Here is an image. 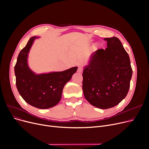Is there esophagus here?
<instances>
[{"instance_id": "1", "label": "esophagus", "mask_w": 149, "mask_h": 149, "mask_svg": "<svg viewBox=\"0 0 149 149\" xmlns=\"http://www.w3.org/2000/svg\"><path fill=\"white\" fill-rule=\"evenodd\" d=\"M83 72V68L81 67H79L78 68V69H77V72L79 73H81Z\"/></svg>"}]
</instances>
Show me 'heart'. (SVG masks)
<instances>
[{
	"label": "heart",
	"instance_id": "obj_1",
	"mask_svg": "<svg viewBox=\"0 0 149 149\" xmlns=\"http://www.w3.org/2000/svg\"><path fill=\"white\" fill-rule=\"evenodd\" d=\"M100 47V44L98 43H96L94 45H93V48L94 49H97L98 48Z\"/></svg>",
	"mask_w": 149,
	"mask_h": 149
}]
</instances>
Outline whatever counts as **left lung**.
Instances as JSON below:
<instances>
[{
  "instance_id": "1",
  "label": "left lung",
  "mask_w": 149,
  "mask_h": 149,
  "mask_svg": "<svg viewBox=\"0 0 149 149\" xmlns=\"http://www.w3.org/2000/svg\"><path fill=\"white\" fill-rule=\"evenodd\" d=\"M107 48L92 54L83 67V91L92 106L106 109L118 104L126 97L132 69L130 58L116 37L105 38Z\"/></svg>"
}]
</instances>
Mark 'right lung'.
<instances>
[{
  "instance_id": "1",
  "label": "right lung",
  "mask_w": 149,
  "mask_h": 149,
  "mask_svg": "<svg viewBox=\"0 0 149 149\" xmlns=\"http://www.w3.org/2000/svg\"><path fill=\"white\" fill-rule=\"evenodd\" d=\"M29 38L26 45L20 52L14 72L16 86L21 97L26 103L35 107L45 109L57 105L61 98L65 85L77 71V66L60 72L37 74L28 64L30 49L36 39Z\"/></svg>"
}]
</instances>
